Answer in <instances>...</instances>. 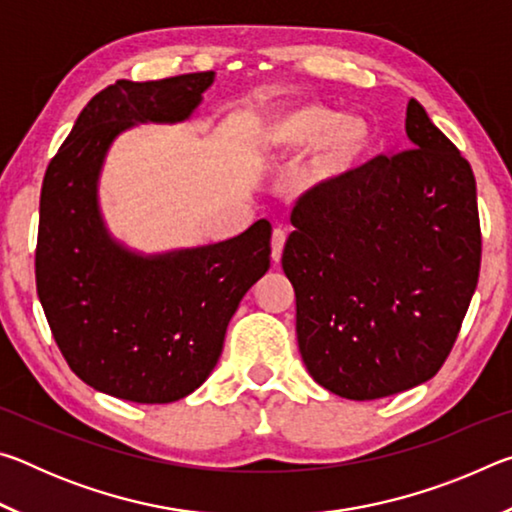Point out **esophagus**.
Segmentation results:
<instances>
[{
	"label": "esophagus",
	"mask_w": 512,
	"mask_h": 512,
	"mask_svg": "<svg viewBox=\"0 0 512 512\" xmlns=\"http://www.w3.org/2000/svg\"><path fill=\"white\" fill-rule=\"evenodd\" d=\"M284 244H287V230L275 228V230H273V237H271V257H273L275 264L282 259Z\"/></svg>",
	"instance_id": "1"
}]
</instances>
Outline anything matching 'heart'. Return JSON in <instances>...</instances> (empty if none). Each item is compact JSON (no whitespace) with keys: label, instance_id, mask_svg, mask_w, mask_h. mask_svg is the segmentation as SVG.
Instances as JSON below:
<instances>
[{"label":"heart","instance_id":"b5f03b06","mask_svg":"<svg viewBox=\"0 0 512 512\" xmlns=\"http://www.w3.org/2000/svg\"><path fill=\"white\" fill-rule=\"evenodd\" d=\"M377 135L361 115H341L325 103L298 101L259 121L250 149L266 164H284L309 149L305 178L332 187L348 180L375 151Z\"/></svg>","mask_w":512,"mask_h":512}]
</instances>
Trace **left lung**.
Listing matches in <instances>:
<instances>
[{"mask_svg":"<svg viewBox=\"0 0 512 512\" xmlns=\"http://www.w3.org/2000/svg\"><path fill=\"white\" fill-rule=\"evenodd\" d=\"M409 151L311 189L291 212L282 268L309 375L348 400L424 384L443 366L481 266L470 162L411 99Z\"/></svg>","mask_w":512,"mask_h":512,"instance_id":"8db88e82","label":"left lung"}]
</instances>
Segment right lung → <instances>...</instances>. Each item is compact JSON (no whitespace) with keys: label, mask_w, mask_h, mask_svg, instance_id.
Returning a JSON list of instances; mask_svg holds the SVG:
<instances>
[{"label":"right lung","mask_w":512,"mask_h":512,"mask_svg":"<svg viewBox=\"0 0 512 512\" xmlns=\"http://www.w3.org/2000/svg\"><path fill=\"white\" fill-rule=\"evenodd\" d=\"M214 72L117 81L92 97L49 162L40 194L38 298L76 377L119 400L169 404L221 357L241 298L271 266V223L198 248L144 255L110 235L99 207L103 162L137 124L194 115Z\"/></svg>","instance_id":"obj_1"}]
</instances>
